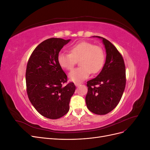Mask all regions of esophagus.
<instances>
[{"mask_svg": "<svg viewBox=\"0 0 150 150\" xmlns=\"http://www.w3.org/2000/svg\"><path fill=\"white\" fill-rule=\"evenodd\" d=\"M74 84H75V86H76V87H78V86H80V84H79V83H75Z\"/></svg>", "mask_w": 150, "mask_h": 150, "instance_id": "esophagus-1", "label": "esophagus"}]
</instances>
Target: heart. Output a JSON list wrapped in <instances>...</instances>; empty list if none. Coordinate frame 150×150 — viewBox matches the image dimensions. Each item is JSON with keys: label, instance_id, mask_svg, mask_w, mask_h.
<instances>
[{"label": "heart", "instance_id": "1", "mask_svg": "<svg viewBox=\"0 0 150 150\" xmlns=\"http://www.w3.org/2000/svg\"><path fill=\"white\" fill-rule=\"evenodd\" d=\"M79 60L80 67L72 71L69 79L74 82H81L87 79L92 74L101 71L105 61V54L99 46L92 43L83 41L70 48V53L60 52L57 56V62L63 69L70 71Z\"/></svg>", "mask_w": 150, "mask_h": 150}]
</instances>
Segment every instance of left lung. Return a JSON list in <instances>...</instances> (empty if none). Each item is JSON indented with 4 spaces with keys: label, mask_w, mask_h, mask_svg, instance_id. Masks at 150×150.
<instances>
[{
    "label": "left lung",
    "mask_w": 150,
    "mask_h": 150,
    "mask_svg": "<svg viewBox=\"0 0 150 150\" xmlns=\"http://www.w3.org/2000/svg\"><path fill=\"white\" fill-rule=\"evenodd\" d=\"M103 40L106 49V62L96 78L87 82L88 93L86 103L94 114H108L120 103L126 86V68L120 52L108 40Z\"/></svg>",
    "instance_id": "8db88e82"
}]
</instances>
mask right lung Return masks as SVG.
<instances>
[{"mask_svg":"<svg viewBox=\"0 0 150 150\" xmlns=\"http://www.w3.org/2000/svg\"><path fill=\"white\" fill-rule=\"evenodd\" d=\"M71 39L50 38L35 47L28 62L25 72L27 93L30 103L40 115L56 120L69 110L76 86H65L67 76L57 62L61 49Z\"/></svg>","mask_w":150,"mask_h":150,"instance_id":"right-lung-1","label":"right lung"}]
</instances>
